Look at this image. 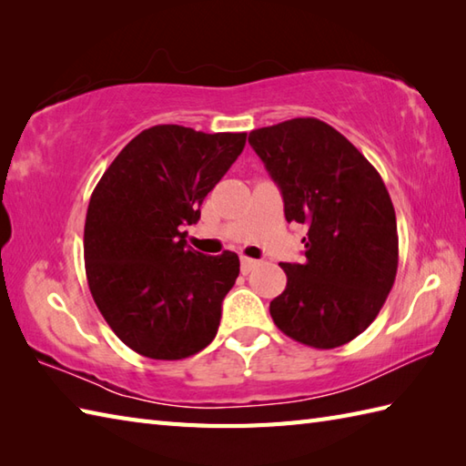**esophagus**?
Listing matches in <instances>:
<instances>
[{"label": "esophagus", "mask_w": 466, "mask_h": 466, "mask_svg": "<svg viewBox=\"0 0 466 466\" xmlns=\"http://www.w3.org/2000/svg\"><path fill=\"white\" fill-rule=\"evenodd\" d=\"M258 264H260L258 260H254V258H246V256H244V258L240 260V266H242V272H244V274H248L250 270H254L256 266H258Z\"/></svg>", "instance_id": "1"}]
</instances>
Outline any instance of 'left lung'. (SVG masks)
<instances>
[{"label": "left lung", "instance_id": "obj_1", "mask_svg": "<svg viewBox=\"0 0 466 466\" xmlns=\"http://www.w3.org/2000/svg\"><path fill=\"white\" fill-rule=\"evenodd\" d=\"M289 222L309 226L304 264H280L286 289L270 316L292 340L329 350L369 329L399 268L397 214L376 167L316 117L252 130Z\"/></svg>", "mask_w": 466, "mask_h": 466}]
</instances>
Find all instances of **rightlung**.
Instances as JSON below:
<instances>
[{"instance_id": "1", "label": "right lung", "mask_w": 466, "mask_h": 466, "mask_svg": "<svg viewBox=\"0 0 466 466\" xmlns=\"http://www.w3.org/2000/svg\"><path fill=\"white\" fill-rule=\"evenodd\" d=\"M246 132L160 124L137 134L94 187L84 228L86 276L97 310L126 346L154 360L206 349L240 274L234 252L186 244L208 192L244 150Z\"/></svg>"}]
</instances>
